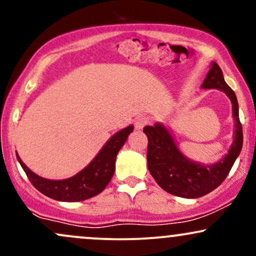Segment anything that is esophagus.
I'll use <instances>...</instances> for the list:
<instances>
[{
  "instance_id": "1",
  "label": "esophagus",
  "mask_w": 256,
  "mask_h": 256,
  "mask_svg": "<svg viewBox=\"0 0 256 256\" xmlns=\"http://www.w3.org/2000/svg\"><path fill=\"white\" fill-rule=\"evenodd\" d=\"M149 122V118L146 116H137L136 119H134V128H137V130H142L144 126L148 124Z\"/></svg>"
}]
</instances>
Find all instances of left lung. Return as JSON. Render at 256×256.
I'll use <instances>...</instances> for the list:
<instances>
[{"mask_svg": "<svg viewBox=\"0 0 256 256\" xmlns=\"http://www.w3.org/2000/svg\"><path fill=\"white\" fill-rule=\"evenodd\" d=\"M204 89L224 91L232 102L234 118V140L228 154L212 166H204L190 161L179 152L177 144L165 126L155 124L146 126L143 132L148 137L146 161L148 170L156 183L167 192L185 198H198L207 195L219 186L242 150L243 131L238 116V102L236 94L226 84L222 68L216 62L202 84Z\"/></svg>", "mask_w": 256, "mask_h": 256, "instance_id": "obj_1", "label": "left lung"}]
</instances>
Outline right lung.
I'll use <instances>...</instances> for the list:
<instances>
[{
  "label": "right lung",
  "mask_w": 256,
  "mask_h": 256,
  "mask_svg": "<svg viewBox=\"0 0 256 256\" xmlns=\"http://www.w3.org/2000/svg\"><path fill=\"white\" fill-rule=\"evenodd\" d=\"M132 131L134 126L130 125L114 134L83 171L64 180H50L40 177L28 168L18 154L16 158L28 180L43 195L64 202L84 201L104 192L110 183L116 171V154Z\"/></svg>",
  "instance_id": "1"
}]
</instances>
